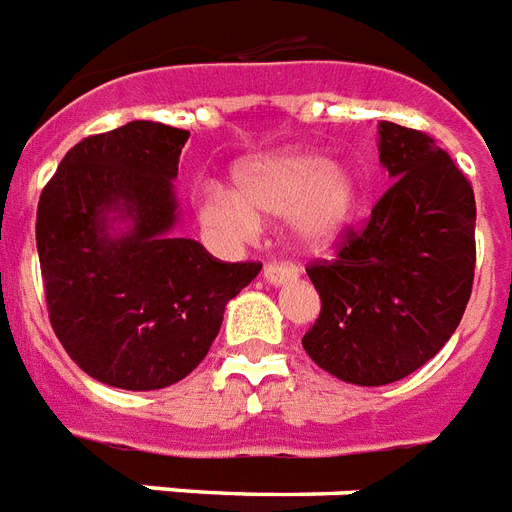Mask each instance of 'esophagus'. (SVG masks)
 Returning a JSON list of instances; mask_svg holds the SVG:
<instances>
[{"label":"esophagus","instance_id":"obj_1","mask_svg":"<svg viewBox=\"0 0 512 512\" xmlns=\"http://www.w3.org/2000/svg\"><path fill=\"white\" fill-rule=\"evenodd\" d=\"M264 280H267L269 285H288V282H296L298 267H293V264H277V261H272V264H267V267H264Z\"/></svg>","mask_w":512,"mask_h":512}]
</instances>
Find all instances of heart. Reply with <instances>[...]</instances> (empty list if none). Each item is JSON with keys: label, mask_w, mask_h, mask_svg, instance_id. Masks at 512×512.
Wrapping results in <instances>:
<instances>
[{"label": "heart", "mask_w": 512, "mask_h": 512, "mask_svg": "<svg viewBox=\"0 0 512 512\" xmlns=\"http://www.w3.org/2000/svg\"><path fill=\"white\" fill-rule=\"evenodd\" d=\"M362 206V179L349 161H327L309 147H282L248 158L235 169V190L208 182L195 195L200 227L224 245L251 240L261 216H285L304 251L341 243Z\"/></svg>", "instance_id": "heart-1"}]
</instances>
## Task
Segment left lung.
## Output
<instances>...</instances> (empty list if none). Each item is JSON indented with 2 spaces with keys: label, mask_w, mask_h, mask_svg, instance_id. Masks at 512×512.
<instances>
[{
  "label": "left lung",
  "mask_w": 512,
  "mask_h": 512,
  "mask_svg": "<svg viewBox=\"0 0 512 512\" xmlns=\"http://www.w3.org/2000/svg\"><path fill=\"white\" fill-rule=\"evenodd\" d=\"M378 153L394 185L338 259L306 269L322 312L306 354L354 386H386L452 338L473 288L476 198L452 158L423 132L380 121Z\"/></svg>",
  "instance_id": "1"
}]
</instances>
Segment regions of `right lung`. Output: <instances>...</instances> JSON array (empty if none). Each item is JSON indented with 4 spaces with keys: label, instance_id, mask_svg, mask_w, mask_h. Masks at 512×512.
<instances>
[{
    "label": "right lung",
    "instance_id": "1",
    "mask_svg": "<svg viewBox=\"0 0 512 512\" xmlns=\"http://www.w3.org/2000/svg\"><path fill=\"white\" fill-rule=\"evenodd\" d=\"M190 132L129 121L73 145L39 198L36 248L49 322L105 386L187 378L261 264H224L179 237L174 179Z\"/></svg>",
    "mask_w": 512,
    "mask_h": 512
}]
</instances>
